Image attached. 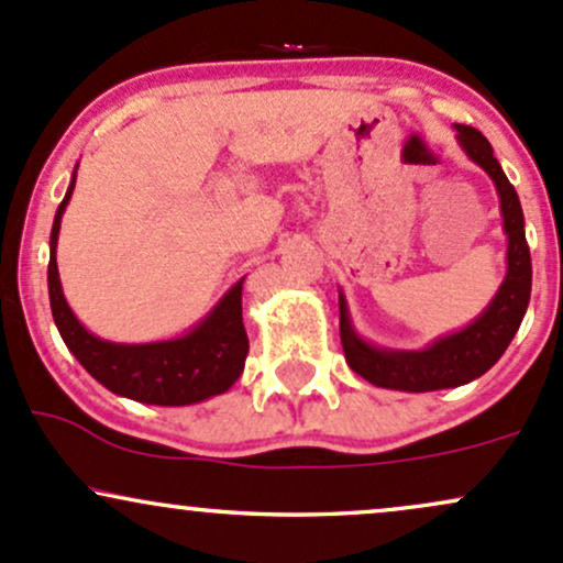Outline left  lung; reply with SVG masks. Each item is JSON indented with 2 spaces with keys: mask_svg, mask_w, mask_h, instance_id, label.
Wrapping results in <instances>:
<instances>
[{
  "mask_svg": "<svg viewBox=\"0 0 563 563\" xmlns=\"http://www.w3.org/2000/svg\"><path fill=\"white\" fill-rule=\"evenodd\" d=\"M462 152L478 168L489 173L499 195L503 230L508 238V272L503 286L484 312L465 329L446 333L422 350H387L366 342L350 320L347 299L339 291V333H342L344 357L350 368L385 390L400 393H432L460 387L478 379L503 357L516 336L532 294V256H529L527 232H523V211L516 189L494 157L492 144L471 125H454Z\"/></svg>",
  "mask_w": 563,
  "mask_h": 563,
  "instance_id": "obj_1",
  "label": "left lung"
}]
</instances>
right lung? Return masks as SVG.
<instances>
[{"label": "right lung", "instance_id": "add662e5", "mask_svg": "<svg viewBox=\"0 0 563 563\" xmlns=\"http://www.w3.org/2000/svg\"><path fill=\"white\" fill-rule=\"evenodd\" d=\"M77 168L66 197L55 211L51 232V264H47V291H51L53 320L71 355L92 379L122 398L152 406H189L213 395L227 393L240 379L249 355V336L243 325V280L219 299L206 318L176 339L144 344H122L96 336L71 312L60 288L55 245H58L60 216L71 200Z\"/></svg>", "mask_w": 563, "mask_h": 563}]
</instances>
